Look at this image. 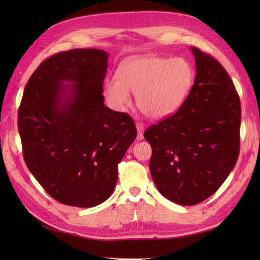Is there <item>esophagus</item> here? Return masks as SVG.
<instances>
[{"mask_svg": "<svg viewBox=\"0 0 260 260\" xmlns=\"http://www.w3.org/2000/svg\"><path fill=\"white\" fill-rule=\"evenodd\" d=\"M137 128V141L143 140V133H144V124L142 121H136Z\"/></svg>", "mask_w": 260, "mask_h": 260, "instance_id": "34e87169", "label": "esophagus"}]
</instances>
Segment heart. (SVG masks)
I'll return each instance as SVG.
<instances>
[{
  "label": "heart",
  "mask_w": 260,
  "mask_h": 260,
  "mask_svg": "<svg viewBox=\"0 0 260 260\" xmlns=\"http://www.w3.org/2000/svg\"><path fill=\"white\" fill-rule=\"evenodd\" d=\"M194 79L192 64L184 58L143 56L128 60L118 70V79L105 82L104 95L115 109H123L136 95L137 107L151 118H165L178 110Z\"/></svg>",
  "instance_id": "heart-1"
}]
</instances>
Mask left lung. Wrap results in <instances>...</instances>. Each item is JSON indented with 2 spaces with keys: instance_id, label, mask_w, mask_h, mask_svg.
I'll use <instances>...</instances> for the list:
<instances>
[{
  "instance_id": "obj_1",
  "label": "left lung",
  "mask_w": 260,
  "mask_h": 260,
  "mask_svg": "<svg viewBox=\"0 0 260 260\" xmlns=\"http://www.w3.org/2000/svg\"><path fill=\"white\" fill-rule=\"evenodd\" d=\"M197 75L176 113L145 131L150 171L168 200L193 206L211 197L234 170L240 150L238 92L218 60L191 47Z\"/></svg>"
}]
</instances>
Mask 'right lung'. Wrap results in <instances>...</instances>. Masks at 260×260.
Wrapping results in <instances>:
<instances>
[{"instance_id": "1", "label": "right lung", "mask_w": 260, "mask_h": 260, "mask_svg": "<svg viewBox=\"0 0 260 260\" xmlns=\"http://www.w3.org/2000/svg\"><path fill=\"white\" fill-rule=\"evenodd\" d=\"M108 53L73 49L46 59L24 88L18 115L27 169L54 200L79 208L106 201L137 131L104 105Z\"/></svg>"}]
</instances>
